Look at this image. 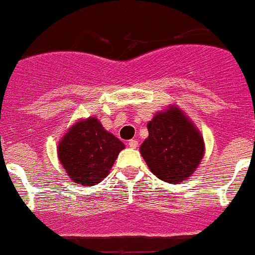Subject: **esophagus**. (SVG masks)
I'll return each instance as SVG.
<instances>
[{
  "instance_id": "1",
  "label": "esophagus",
  "mask_w": 255,
  "mask_h": 255,
  "mask_svg": "<svg viewBox=\"0 0 255 255\" xmlns=\"http://www.w3.org/2000/svg\"><path fill=\"white\" fill-rule=\"evenodd\" d=\"M128 145H129L130 148L135 149V148H137V145H139V143H137V140H136V139H131V140H129V143H128Z\"/></svg>"
}]
</instances>
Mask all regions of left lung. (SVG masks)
Returning <instances> with one entry per match:
<instances>
[{
    "label": "left lung",
    "mask_w": 255,
    "mask_h": 255,
    "mask_svg": "<svg viewBox=\"0 0 255 255\" xmlns=\"http://www.w3.org/2000/svg\"><path fill=\"white\" fill-rule=\"evenodd\" d=\"M140 146L153 174L168 183L191 177L204 156V139L178 107L156 114Z\"/></svg>",
    "instance_id": "8db88e82"
}]
</instances>
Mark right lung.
Returning <instances> with one entry per match:
<instances>
[{
	"mask_svg": "<svg viewBox=\"0 0 255 255\" xmlns=\"http://www.w3.org/2000/svg\"><path fill=\"white\" fill-rule=\"evenodd\" d=\"M125 148L107 132L96 118L72 126L58 148V155L69 178L82 186L100 183L109 174L119 153Z\"/></svg>",
	"mask_w": 255,
	"mask_h": 255,
	"instance_id": "add662e5",
	"label": "right lung"
}]
</instances>
